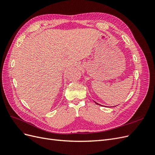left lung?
Wrapping results in <instances>:
<instances>
[{"label":"left lung","instance_id":"8db88e82","mask_svg":"<svg viewBox=\"0 0 155 155\" xmlns=\"http://www.w3.org/2000/svg\"><path fill=\"white\" fill-rule=\"evenodd\" d=\"M95 103H96V104H97V105H101L100 104H97V103H96V101H95ZM101 106H102V105H101Z\"/></svg>","mask_w":155,"mask_h":155}]
</instances>
